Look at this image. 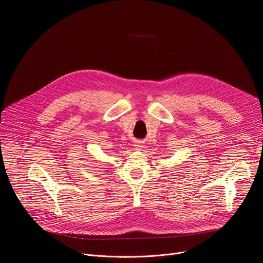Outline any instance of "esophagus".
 <instances>
[{
  "label": "esophagus",
  "instance_id": "1",
  "mask_svg": "<svg viewBox=\"0 0 263 263\" xmlns=\"http://www.w3.org/2000/svg\"><path fill=\"white\" fill-rule=\"evenodd\" d=\"M135 146H136V147H138V148H140V147H142V145H141V143H135Z\"/></svg>",
  "mask_w": 263,
  "mask_h": 263
}]
</instances>
